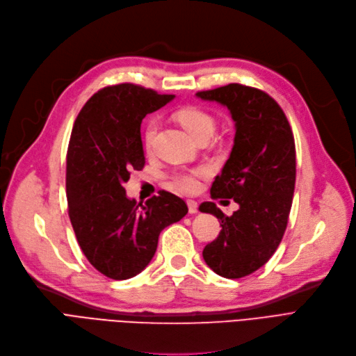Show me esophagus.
Listing matches in <instances>:
<instances>
[{
	"label": "esophagus",
	"instance_id": "esophagus-1",
	"mask_svg": "<svg viewBox=\"0 0 356 356\" xmlns=\"http://www.w3.org/2000/svg\"><path fill=\"white\" fill-rule=\"evenodd\" d=\"M188 208H189V213H196L197 212V202L193 199H188Z\"/></svg>",
	"mask_w": 356,
	"mask_h": 356
}]
</instances>
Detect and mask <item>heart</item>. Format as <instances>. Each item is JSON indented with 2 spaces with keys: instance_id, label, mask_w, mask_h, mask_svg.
<instances>
[{
  "instance_id": "obj_1",
  "label": "heart",
  "mask_w": 356,
  "mask_h": 356,
  "mask_svg": "<svg viewBox=\"0 0 356 356\" xmlns=\"http://www.w3.org/2000/svg\"><path fill=\"white\" fill-rule=\"evenodd\" d=\"M177 119L180 122V125L186 129L196 141L202 136H207V135L211 136L215 131V119L205 111L197 109V107H184V109L177 112ZM156 134H157V123L151 120L145 129L147 148L152 147ZM207 175H208L207 167L183 170V172H177L170 177V184H172V188L176 191L193 193L200 186L199 179L205 177Z\"/></svg>"
}]
</instances>
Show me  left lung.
Returning <instances> with one entry per match:
<instances>
[{
  "mask_svg": "<svg viewBox=\"0 0 356 356\" xmlns=\"http://www.w3.org/2000/svg\"><path fill=\"white\" fill-rule=\"evenodd\" d=\"M196 96L225 106L236 123L233 149L211 196L234 199L240 208L227 216L204 202L199 211L222 227L202 252L207 265L238 280L264 266L284 237L296 188V143L281 106L265 91L233 83Z\"/></svg>",
  "mask_w": 356,
  "mask_h": 356,
  "instance_id": "left-lung-1",
  "label": "left lung"
}]
</instances>
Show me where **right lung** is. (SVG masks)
I'll return each mask as SVG.
<instances>
[{
    "label": "right lung",
    "mask_w": 356,
    "mask_h": 356,
    "mask_svg": "<svg viewBox=\"0 0 356 356\" xmlns=\"http://www.w3.org/2000/svg\"><path fill=\"white\" fill-rule=\"evenodd\" d=\"M173 99L129 83L109 86L90 97L74 122L67 152L68 215L84 256L112 280L144 270L161 231L188 213L186 202L170 192L143 205L123 188L132 170L145 164L143 119Z\"/></svg>",
    "instance_id": "1"
}]
</instances>
